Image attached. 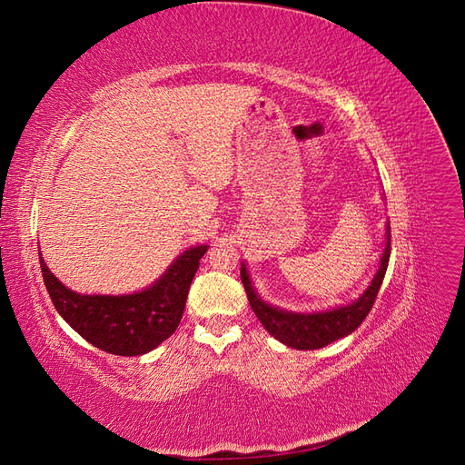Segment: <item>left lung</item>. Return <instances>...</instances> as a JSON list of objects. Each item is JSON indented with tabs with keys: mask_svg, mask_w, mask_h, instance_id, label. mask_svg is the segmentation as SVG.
<instances>
[{
	"mask_svg": "<svg viewBox=\"0 0 465 465\" xmlns=\"http://www.w3.org/2000/svg\"><path fill=\"white\" fill-rule=\"evenodd\" d=\"M390 262V223L386 224V244L382 254H380L378 270L364 289L359 299H355L351 304L328 308V311H316V312H292L285 311V308L273 306L265 302L248 273V267L242 262L241 263V279L248 294V302L254 311L256 318L262 322V326L267 330V333L273 335L277 341H281L287 347L299 349V351H312L326 347L341 337L353 333L362 320L369 316L371 308L376 301V294L382 285L386 270Z\"/></svg>",
	"mask_w": 465,
	"mask_h": 465,
	"instance_id": "left-lung-1",
	"label": "left lung"
}]
</instances>
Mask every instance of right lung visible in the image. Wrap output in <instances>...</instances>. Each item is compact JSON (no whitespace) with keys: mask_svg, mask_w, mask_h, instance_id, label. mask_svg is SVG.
<instances>
[{"mask_svg":"<svg viewBox=\"0 0 465 465\" xmlns=\"http://www.w3.org/2000/svg\"><path fill=\"white\" fill-rule=\"evenodd\" d=\"M209 246L182 252L149 287L130 294H81L67 289L40 258L54 308L83 340L112 355H145L171 337L184 314L192 279Z\"/></svg>","mask_w":465,"mask_h":465,"instance_id":"obj_1","label":"right lung"}]
</instances>
